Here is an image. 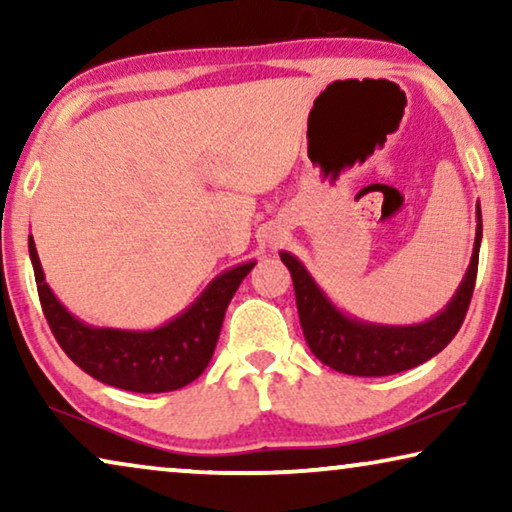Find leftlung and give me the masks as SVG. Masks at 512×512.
Returning <instances> with one entry per match:
<instances>
[{
	"instance_id": "8db88e82",
	"label": "left lung",
	"mask_w": 512,
	"mask_h": 512,
	"mask_svg": "<svg viewBox=\"0 0 512 512\" xmlns=\"http://www.w3.org/2000/svg\"><path fill=\"white\" fill-rule=\"evenodd\" d=\"M475 214H478V228H475L473 256L466 277L461 279L457 293L443 312L415 326H382L347 317L326 298V293L319 289L310 272L305 270V265L296 256L282 251L279 256L291 272L300 326H303L307 347L312 349V354L338 373L384 377L415 368L443 352L464 324L473 298L475 277H478L482 240L480 205Z\"/></svg>"
}]
</instances>
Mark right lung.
<instances>
[{"label": "right lung", "instance_id": "add662e5", "mask_svg": "<svg viewBox=\"0 0 512 512\" xmlns=\"http://www.w3.org/2000/svg\"><path fill=\"white\" fill-rule=\"evenodd\" d=\"M30 258L41 310L65 354L95 380L137 394L181 389L202 375L212 361L230 298L256 265L249 261L223 272L186 312L165 326L153 331H121L88 326L65 310L46 284L32 235Z\"/></svg>", "mask_w": 512, "mask_h": 512}]
</instances>
